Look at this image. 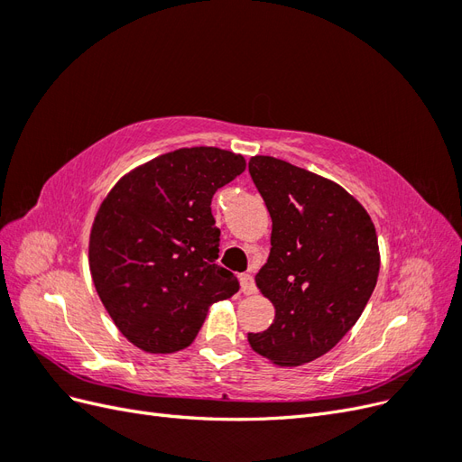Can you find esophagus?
Wrapping results in <instances>:
<instances>
[{
  "label": "esophagus",
  "mask_w": 462,
  "mask_h": 462,
  "mask_svg": "<svg viewBox=\"0 0 462 462\" xmlns=\"http://www.w3.org/2000/svg\"><path fill=\"white\" fill-rule=\"evenodd\" d=\"M239 282H241V291L245 292V295H253V292H256V285H254V279L250 273H241L239 275Z\"/></svg>",
  "instance_id": "esophagus-1"
}]
</instances>
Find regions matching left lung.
<instances>
[{"label": "left lung", "mask_w": 462, "mask_h": 462, "mask_svg": "<svg viewBox=\"0 0 462 462\" xmlns=\"http://www.w3.org/2000/svg\"><path fill=\"white\" fill-rule=\"evenodd\" d=\"M248 171L272 216V250L256 285L275 309L272 326L248 333L277 366H302L326 355L368 304L380 248L362 204L333 180L272 156Z\"/></svg>", "instance_id": "8db88e82"}]
</instances>
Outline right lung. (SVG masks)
Here are the masks:
<instances>
[{"mask_svg":"<svg viewBox=\"0 0 462 462\" xmlns=\"http://www.w3.org/2000/svg\"><path fill=\"white\" fill-rule=\"evenodd\" d=\"M245 167L229 150L179 148L123 175L97 208L92 282L117 329L144 353L187 348L209 306L239 291L216 263L219 229L209 204Z\"/></svg>","mask_w":462,"mask_h":462,"instance_id":"right-lung-1","label":"right lung"}]
</instances>
